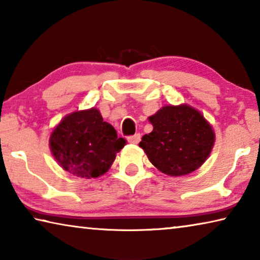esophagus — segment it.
<instances>
[{"instance_id": "esophagus-1", "label": "esophagus", "mask_w": 260, "mask_h": 260, "mask_svg": "<svg viewBox=\"0 0 260 260\" xmlns=\"http://www.w3.org/2000/svg\"><path fill=\"white\" fill-rule=\"evenodd\" d=\"M140 140H141V136H140V134L132 135V136H129L128 139H127V141H128L129 143H134V144H138V143L140 142Z\"/></svg>"}]
</instances>
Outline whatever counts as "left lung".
<instances>
[{"instance_id":"obj_1","label":"left lung","mask_w":260,"mask_h":260,"mask_svg":"<svg viewBox=\"0 0 260 260\" xmlns=\"http://www.w3.org/2000/svg\"><path fill=\"white\" fill-rule=\"evenodd\" d=\"M153 129L139 147L151 164L170 177H182L204 164L214 146L212 125L188 104L165 105L148 118Z\"/></svg>"}]
</instances>
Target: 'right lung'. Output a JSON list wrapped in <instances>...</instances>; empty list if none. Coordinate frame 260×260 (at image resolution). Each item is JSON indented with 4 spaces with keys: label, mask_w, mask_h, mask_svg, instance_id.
Instances as JSON below:
<instances>
[{
    "label": "right lung",
    "mask_w": 260,
    "mask_h": 260,
    "mask_svg": "<svg viewBox=\"0 0 260 260\" xmlns=\"http://www.w3.org/2000/svg\"><path fill=\"white\" fill-rule=\"evenodd\" d=\"M125 143L96 108L67 114L49 138L50 151L61 169L86 179L107 173Z\"/></svg>",
    "instance_id": "right-lung-1"
}]
</instances>
